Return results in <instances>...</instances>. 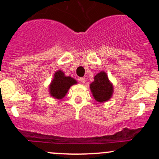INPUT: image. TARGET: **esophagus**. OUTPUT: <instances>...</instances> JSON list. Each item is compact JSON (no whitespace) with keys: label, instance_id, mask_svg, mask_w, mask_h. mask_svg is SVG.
<instances>
[{"label":"esophagus","instance_id":"obj_1","mask_svg":"<svg viewBox=\"0 0 159 159\" xmlns=\"http://www.w3.org/2000/svg\"><path fill=\"white\" fill-rule=\"evenodd\" d=\"M79 81L82 84H84L85 81H86V78L84 77H82V78H79Z\"/></svg>","mask_w":159,"mask_h":159}]
</instances>
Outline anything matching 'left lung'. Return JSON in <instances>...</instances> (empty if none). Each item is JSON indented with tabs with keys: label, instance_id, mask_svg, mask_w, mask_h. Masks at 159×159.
Masks as SVG:
<instances>
[{
	"label": "left lung",
	"instance_id": "1",
	"mask_svg": "<svg viewBox=\"0 0 159 159\" xmlns=\"http://www.w3.org/2000/svg\"><path fill=\"white\" fill-rule=\"evenodd\" d=\"M90 87L94 98L98 102L108 101L114 93V86L109 81L106 72L103 71L95 76Z\"/></svg>",
	"mask_w": 159,
	"mask_h": 159
}]
</instances>
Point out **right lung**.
<instances>
[{
	"label": "right lung",
	"mask_w": 159,
	"mask_h": 159,
	"mask_svg": "<svg viewBox=\"0 0 159 159\" xmlns=\"http://www.w3.org/2000/svg\"><path fill=\"white\" fill-rule=\"evenodd\" d=\"M77 84V81L70 76H65L64 72L58 70L54 73L52 83L49 85V93L57 99H61L67 93L71 86Z\"/></svg>",
	"instance_id": "add662e5"
}]
</instances>
